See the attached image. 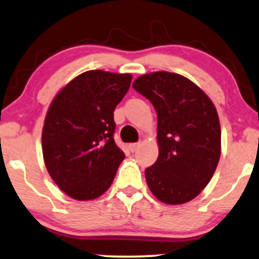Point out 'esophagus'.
I'll return each instance as SVG.
<instances>
[{"label": "esophagus", "mask_w": 259, "mask_h": 259, "mask_svg": "<svg viewBox=\"0 0 259 259\" xmlns=\"http://www.w3.org/2000/svg\"><path fill=\"white\" fill-rule=\"evenodd\" d=\"M139 145H141V144H139V143H132V144H128L130 151H132V153H135V151L138 150Z\"/></svg>", "instance_id": "1"}]
</instances>
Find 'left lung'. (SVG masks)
Masks as SVG:
<instances>
[{"label": "left lung", "mask_w": 259, "mask_h": 259, "mask_svg": "<svg viewBox=\"0 0 259 259\" xmlns=\"http://www.w3.org/2000/svg\"><path fill=\"white\" fill-rule=\"evenodd\" d=\"M133 88L157 112L159 157L145 169L151 193L167 205L189 202L205 189L221 157V124L212 100L175 72L139 76Z\"/></svg>", "instance_id": "left-lung-1"}]
</instances>
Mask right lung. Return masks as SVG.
<instances>
[{
  "label": "right lung",
  "instance_id": "obj_1",
  "mask_svg": "<svg viewBox=\"0 0 259 259\" xmlns=\"http://www.w3.org/2000/svg\"><path fill=\"white\" fill-rule=\"evenodd\" d=\"M131 81V74L90 70L52 100L42 128L45 165L58 188L72 199H97L114 181L124 159L112 137L114 110Z\"/></svg>",
  "mask_w": 259,
  "mask_h": 259
}]
</instances>
